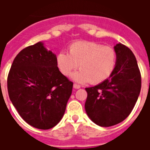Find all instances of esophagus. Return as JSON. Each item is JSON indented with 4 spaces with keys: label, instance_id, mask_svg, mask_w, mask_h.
Returning a JSON list of instances; mask_svg holds the SVG:
<instances>
[{
    "label": "esophagus",
    "instance_id": "34e87169",
    "mask_svg": "<svg viewBox=\"0 0 150 150\" xmlns=\"http://www.w3.org/2000/svg\"><path fill=\"white\" fill-rule=\"evenodd\" d=\"M73 87H74L75 89H79L81 86H80L79 85H78V84H76V83H75V84L73 85Z\"/></svg>",
    "mask_w": 150,
    "mask_h": 150
}]
</instances>
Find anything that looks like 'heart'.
Wrapping results in <instances>:
<instances>
[{
  "mask_svg": "<svg viewBox=\"0 0 150 150\" xmlns=\"http://www.w3.org/2000/svg\"><path fill=\"white\" fill-rule=\"evenodd\" d=\"M116 61V52L113 47L86 41L73 43L69 47V54L62 51L57 57V67L64 75H71L79 65L80 71L73 75V79L91 84L107 80L114 71Z\"/></svg>",
  "mask_w": 150,
  "mask_h": 150,
  "instance_id": "heart-1",
  "label": "heart"
}]
</instances>
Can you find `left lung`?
<instances>
[{
  "label": "left lung",
  "instance_id": "8db88e82",
  "mask_svg": "<svg viewBox=\"0 0 150 150\" xmlns=\"http://www.w3.org/2000/svg\"><path fill=\"white\" fill-rule=\"evenodd\" d=\"M117 61L109 79L86 88L85 109L89 118L101 127L121 123L131 114L141 90V73L132 51L118 43Z\"/></svg>",
  "mask_w": 150,
  "mask_h": 150
}]
</instances>
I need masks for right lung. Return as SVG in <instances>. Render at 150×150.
<instances>
[{"label":"right lung","mask_w":150,"mask_h":150,"mask_svg":"<svg viewBox=\"0 0 150 150\" xmlns=\"http://www.w3.org/2000/svg\"><path fill=\"white\" fill-rule=\"evenodd\" d=\"M7 82L11 101L22 118L44 130L61 121L73 87L59 71L56 55L40 42L17 54Z\"/></svg>","instance_id":"obj_1"}]
</instances>
